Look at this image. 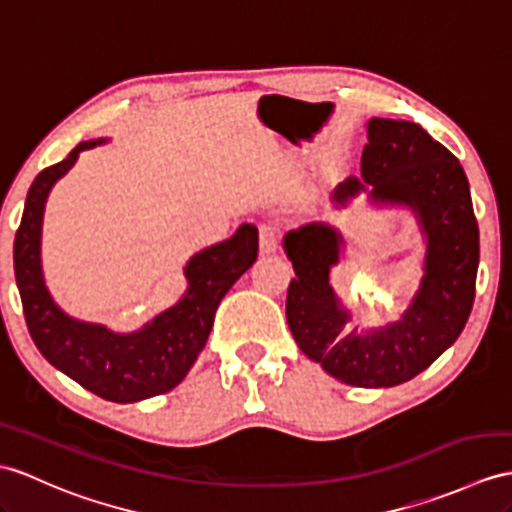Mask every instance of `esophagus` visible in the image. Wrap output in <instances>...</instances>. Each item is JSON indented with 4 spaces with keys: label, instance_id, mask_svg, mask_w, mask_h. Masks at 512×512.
I'll return each instance as SVG.
<instances>
[{
    "label": "esophagus",
    "instance_id": "esophagus-1",
    "mask_svg": "<svg viewBox=\"0 0 512 512\" xmlns=\"http://www.w3.org/2000/svg\"><path fill=\"white\" fill-rule=\"evenodd\" d=\"M258 236H260V252L263 254L276 252L280 243V228L276 223H263V226L258 228Z\"/></svg>",
    "mask_w": 512,
    "mask_h": 512
}]
</instances>
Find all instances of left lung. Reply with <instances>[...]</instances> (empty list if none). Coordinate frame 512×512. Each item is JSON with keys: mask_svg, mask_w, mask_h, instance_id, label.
<instances>
[{"mask_svg": "<svg viewBox=\"0 0 512 512\" xmlns=\"http://www.w3.org/2000/svg\"><path fill=\"white\" fill-rule=\"evenodd\" d=\"M367 139L360 176L336 186L332 206L347 208L367 193L378 208H408L426 241L419 289L397 321L352 330L350 308L332 286L343 234L313 221L282 241L295 271L286 321L299 350L332 378L386 389L419 376L463 332L476 295L480 236L467 176L450 149L404 119H369Z\"/></svg>", "mask_w": 512, "mask_h": 512, "instance_id": "1", "label": "left lung"}]
</instances>
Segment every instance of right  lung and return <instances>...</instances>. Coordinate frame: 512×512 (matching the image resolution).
<instances>
[{
  "label": "right lung",
  "instance_id": "1",
  "mask_svg": "<svg viewBox=\"0 0 512 512\" xmlns=\"http://www.w3.org/2000/svg\"><path fill=\"white\" fill-rule=\"evenodd\" d=\"M102 143L108 139L76 145L32 182L15 236V278L30 336L47 363L108 402L132 404L171 391L195 365L223 295L256 263L258 230L243 223L230 239L193 254L184 267L186 291L139 330L115 332L102 323L73 319L45 284L43 215L49 191L76 165L80 152Z\"/></svg>",
  "mask_w": 512,
  "mask_h": 512
}]
</instances>
